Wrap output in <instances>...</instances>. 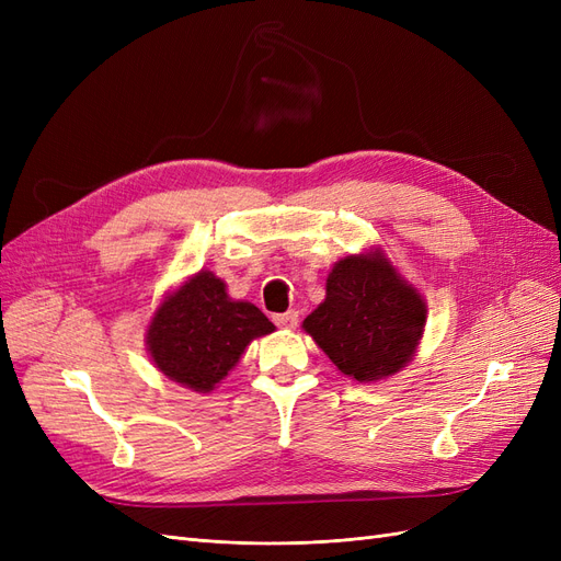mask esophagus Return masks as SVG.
<instances>
[{"label":"esophagus","instance_id":"esophagus-1","mask_svg":"<svg viewBox=\"0 0 561 561\" xmlns=\"http://www.w3.org/2000/svg\"><path fill=\"white\" fill-rule=\"evenodd\" d=\"M274 322L278 328H297V322H299V313L297 311H285V313H276L274 316Z\"/></svg>","mask_w":561,"mask_h":561}]
</instances>
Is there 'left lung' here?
<instances>
[{"instance_id": "8db88e82", "label": "left lung", "mask_w": 561, "mask_h": 561, "mask_svg": "<svg viewBox=\"0 0 561 561\" xmlns=\"http://www.w3.org/2000/svg\"><path fill=\"white\" fill-rule=\"evenodd\" d=\"M426 304L379 252L351 254L328 276V297L304 320L316 344L355 381H379L412 360Z\"/></svg>"}]
</instances>
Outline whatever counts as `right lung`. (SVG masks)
Returning <instances> with one entry per match:
<instances>
[{"label":"right lung","instance_id":"1","mask_svg":"<svg viewBox=\"0 0 561 561\" xmlns=\"http://www.w3.org/2000/svg\"><path fill=\"white\" fill-rule=\"evenodd\" d=\"M268 332L274 322L254 304L231 301L225 283L201 271L161 304L147 344L168 379L208 393L241 360L252 339Z\"/></svg>","mask_w":561,"mask_h":561}]
</instances>
